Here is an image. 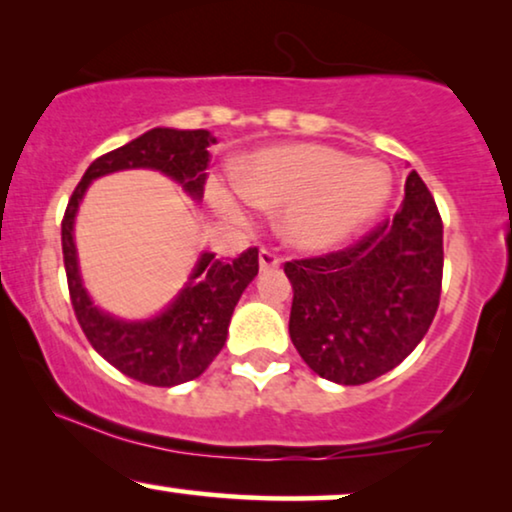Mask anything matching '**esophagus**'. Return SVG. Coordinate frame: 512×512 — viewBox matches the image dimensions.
<instances>
[{"label":"esophagus","mask_w":512,"mask_h":512,"mask_svg":"<svg viewBox=\"0 0 512 512\" xmlns=\"http://www.w3.org/2000/svg\"><path fill=\"white\" fill-rule=\"evenodd\" d=\"M281 267V257L276 255L274 250H260V269L262 271H274V269H278Z\"/></svg>","instance_id":"34e87169"}]
</instances>
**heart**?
<instances>
[{
    "label": "heart",
    "instance_id": "b5f03b06",
    "mask_svg": "<svg viewBox=\"0 0 512 512\" xmlns=\"http://www.w3.org/2000/svg\"><path fill=\"white\" fill-rule=\"evenodd\" d=\"M234 185L250 206L283 208L278 229L285 243L304 252H327L349 243L384 213L393 177L374 159L295 142L245 156L234 168ZM213 199L224 213L243 220L241 208L222 189H215Z\"/></svg>",
    "mask_w": 512,
    "mask_h": 512
}]
</instances>
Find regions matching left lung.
<instances>
[{
  "label": "left lung",
  "mask_w": 512,
  "mask_h": 512,
  "mask_svg": "<svg viewBox=\"0 0 512 512\" xmlns=\"http://www.w3.org/2000/svg\"><path fill=\"white\" fill-rule=\"evenodd\" d=\"M442 220L417 170L393 220L349 248L285 262L290 339L318 377L358 386L400 365L431 327L442 288Z\"/></svg>",
  "instance_id": "left-lung-1"
}]
</instances>
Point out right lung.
Instances as JSON below:
<instances>
[{"instance_id": "add662e5", "label": "right lung", "mask_w": 512, "mask_h": 512, "mask_svg": "<svg viewBox=\"0 0 512 512\" xmlns=\"http://www.w3.org/2000/svg\"><path fill=\"white\" fill-rule=\"evenodd\" d=\"M210 145H215V138L203 128H152L128 145L95 159L74 189L63 217L67 288L81 330L109 365L149 386L170 388L206 372L227 342L234 306L260 271L257 248H248L236 260H217L215 252H201L185 288L177 292L159 316L124 320L98 309L88 297L79 274L74 217L93 180L131 168L159 170L199 201L208 177Z\"/></svg>"}]
</instances>
